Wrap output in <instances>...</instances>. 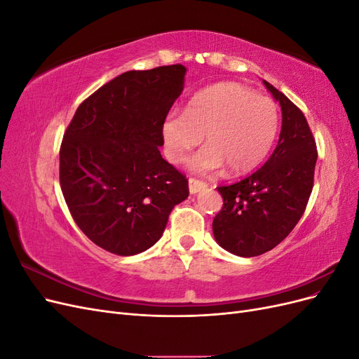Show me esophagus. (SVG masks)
<instances>
[{
	"instance_id": "34e87169",
	"label": "esophagus",
	"mask_w": 359,
	"mask_h": 359,
	"mask_svg": "<svg viewBox=\"0 0 359 359\" xmlns=\"http://www.w3.org/2000/svg\"><path fill=\"white\" fill-rule=\"evenodd\" d=\"M206 186H208V184H206L205 181H201V180H196V178H190L189 180V190H190L191 194L199 193L201 190L206 189Z\"/></svg>"
}]
</instances>
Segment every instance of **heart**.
Segmentation results:
<instances>
[{"mask_svg":"<svg viewBox=\"0 0 359 359\" xmlns=\"http://www.w3.org/2000/svg\"><path fill=\"white\" fill-rule=\"evenodd\" d=\"M278 130L277 104L233 82L214 85L193 95L184 112L172 111L161 126L166 157L181 163L190 151L205 147L189 166L211 173H241L257 166L269 153Z\"/></svg>","mask_w":359,"mask_h":359,"instance_id":"obj_1","label":"heart"}]
</instances>
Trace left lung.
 <instances>
[{
    "label": "left lung",
    "mask_w": 359,
    "mask_h": 359,
    "mask_svg": "<svg viewBox=\"0 0 359 359\" xmlns=\"http://www.w3.org/2000/svg\"><path fill=\"white\" fill-rule=\"evenodd\" d=\"M281 106V132L273 156L252 175L217 190L223 198L214 217L215 241L236 256L253 257L278 245L297 226L313 190L316 140L297 104L264 81Z\"/></svg>",
    "instance_id": "8db88e82"
}]
</instances>
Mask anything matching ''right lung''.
Wrapping results in <instances>:
<instances>
[{
  "instance_id": "right-lung-1",
  "label": "right lung",
  "mask_w": 359,
  "mask_h": 359,
  "mask_svg": "<svg viewBox=\"0 0 359 359\" xmlns=\"http://www.w3.org/2000/svg\"><path fill=\"white\" fill-rule=\"evenodd\" d=\"M184 74L182 64L119 74L79 104L64 132V199L79 229L106 252H145L189 196V180L158 148Z\"/></svg>"
}]
</instances>
